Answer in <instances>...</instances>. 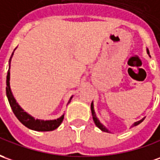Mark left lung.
<instances>
[{
	"instance_id": "obj_1",
	"label": "left lung",
	"mask_w": 160,
	"mask_h": 160,
	"mask_svg": "<svg viewBox=\"0 0 160 160\" xmlns=\"http://www.w3.org/2000/svg\"><path fill=\"white\" fill-rule=\"evenodd\" d=\"M147 53L149 54V50H147ZM91 113H92V117H93V120H94L95 124H96V125H97V126H98V128L100 129L101 131H103V132H109V131H108L107 129L105 128V126L101 124V123H100V121L98 119V118H97V116H96V113H95L94 106H93V103H91ZM144 119H145V118H142L141 120H139V121H138V122H135V123L132 124V127H133V126H136V125H138V124H140L141 122H143V121H144Z\"/></svg>"
}]
</instances>
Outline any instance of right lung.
<instances>
[{
  "label": "right lung",
  "mask_w": 160,
  "mask_h": 160,
  "mask_svg": "<svg viewBox=\"0 0 160 160\" xmlns=\"http://www.w3.org/2000/svg\"><path fill=\"white\" fill-rule=\"evenodd\" d=\"M13 54H14V52L12 53V56H11L10 59H9V68H10V62L11 58L13 57ZM9 79H10V72L8 70V75H7L6 81L7 97H8V100L9 102L10 107L12 109L13 112H14V114L17 118V119L19 120L23 125H25L28 129H31V130H34V131H38V132H49V131H53V130L57 129L61 124L62 120H63L64 115H62L61 118H59L57 119L46 120V121H44V120L35 119L33 117L28 115L27 112H24L22 109L20 107L19 104L16 103L15 98L13 97V94H12L10 90V85H9ZM71 98H72V97L69 99V103L70 102Z\"/></svg>",
  "instance_id": "1"
}]
</instances>
